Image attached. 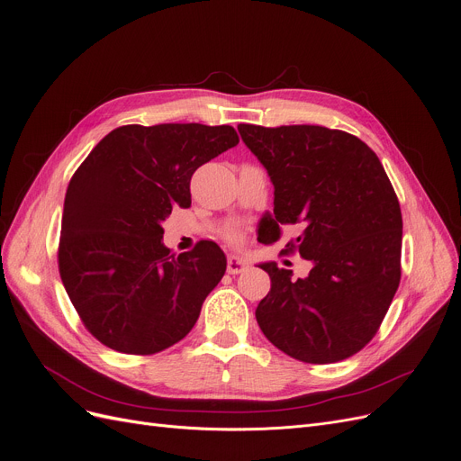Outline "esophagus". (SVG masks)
<instances>
[{
  "instance_id": "34e87169",
  "label": "esophagus",
  "mask_w": 461,
  "mask_h": 461,
  "mask_svg": "<svg viewBox=\"0 0 461 461\" xmlns=\"http://www.w3.org/2000/svg\"><path fill=\"white\" fill-rule=\"evenodd\" d=\"M249 269V261L240 256H230L228 258V273L230 275H239L245 273Z\"/></svg>"
}]
</instances>
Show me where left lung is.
<instances>
[{"label": "left lung", "instance_id": "1", "mask_svg": "<svg viewBox=\"0 0 461 461\" xmlns=\"http://www.w3.org/2000/svg\"><path fill=\"white\" fill-rule=\"evenodd\" d=\"M240 138L275 186L261 243L297 226L306 278L259 263L271 292L256 320L267 340L312 365L344 360L377 332L400 284L402 211L377 155L344 131L318 125H239Z\"/></svg>", "mask_w": 461, "mask_h": 461}]
</instances>
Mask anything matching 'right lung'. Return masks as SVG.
Returning <instances> with one entry per match:
<instances>
[{
    "instance_id": "1",
    "label": "right lung",
    "mask_w": 461,
    "mask_h": 461,
    "mask_svg": "<svg viewBox=\"0 0 461 461\" xmlns=\"http://www.w3.org/2000/svg\"><path fill=\"white\" fill-rule=\"evenodd\" d=\"M233 127L125 125L72 176L63 207L59 275L87 330L104 346L151 355L177 344L226 273L212 240L174 254L162 222L190 207V177L235 148Z\"/></svg>"
}]
</instances>
